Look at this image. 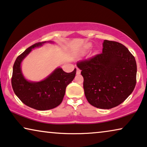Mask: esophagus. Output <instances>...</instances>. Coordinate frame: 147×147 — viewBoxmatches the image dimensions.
Segmentation results:
<instances>
[{"mask_svg":"<svg viewBox=\"0 0 147 147\" xmlns=\"http://www.w3.org/2000/svg\"><path fill=\"white\" fill-rule=\"evenodd\" d=\"M80 73V70L78 68H76V74H79Z\"/></svg>","mask_w":147,"mask_h":147,"instance_id":"1","label":"esophagus"}]
</instances>
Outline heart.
<instances>
[{"instance_id":"1","label":"heart","mask_w":147,"mask_h":147,"mask_svg":"<svg viewBox=\"0 0 147 147\" xmlns=\"http://www.w3.org/2000/svg\"><path fill=\"white\" fill-rule=\"evenodd\" d=\"M90 46H91V45H90V44H87V45H86V48H87V49L90 48Z\"/></svg>"}]
</instances>
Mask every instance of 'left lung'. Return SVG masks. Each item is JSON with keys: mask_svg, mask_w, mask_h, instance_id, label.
<instances>
[{"mask_svg": "<svg viewBox=\"0 0 147 147\" xmlns=\"http://www.w3.org/2000/svg\"><path fill=\"white\" fill-rule=\"evenodd\" d=\"M102 53L78 63L84 78L88 102L94 107L110 109L124 102L136 82L135 57L121 43L105 40Z\"/></svg>", "mask_w": 147, "mask_h": 147, "instance_id": "1", "label": "left lung"}]
</instances>
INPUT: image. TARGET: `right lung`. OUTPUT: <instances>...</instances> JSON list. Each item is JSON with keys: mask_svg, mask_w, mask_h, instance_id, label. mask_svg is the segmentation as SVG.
<instances>
[{"mask_svg": "<svg viewBox=\"0 0 147 147\" xmlns=\"http://www.w3.org/2000/svg\"><path fill=\"white\" fill-rule=\"evenodd\" d=\"M53 41L38 42L28 47L16 58L13 65L11 83L12 89L18 98L30 108L38 111L50 110L59 106L63 101L68 84L73 81L76 69L72 73H65L58 67L44 80L29 81L24 78L21 71V63L32 49Z\"/></svg>", "mask_w": 147, "mask_h": 147, "instance_id": "add662e5", "label": "right lung"}]
</instances>
